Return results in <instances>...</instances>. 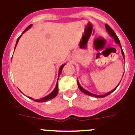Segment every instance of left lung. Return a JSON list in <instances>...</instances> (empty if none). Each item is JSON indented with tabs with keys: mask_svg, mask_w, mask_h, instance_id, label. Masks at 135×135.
<instances>
[{
	"mask_svg": "<svg viewBox=\"0 0 135 135\" xmlns=\"http://www.w3.org/2000/svg\"><path fill=\"white\" fill-rule=\"evenodd\" d=\"M105 30H106V31H108V33H109V35H110V36H111V37H112L113 39H114V40L115 41V42H116V43L117 44H118L119 46H120V48H121V52H122V56H123V58H124V54L123 50H122V46H121L120 42V40H119L118 37H117L116 34L114 33V31H113L111 27H110L108 25H107V24H105ZM124 62H125V60H124ZM123 75H124V74H123ZM120 83H119L118 85L116 86V87H115V88L114 89H112V91H110L108 92V93H105V94H104V95H96V94H93V93H91V92L88 91H87V90L83 88V87L81 85H80L78 79H77V85H78V87H79V88L80 90H81V91L83 92V93H84L85 94L88 95H90V96H92V97H95V98H104V97L107 96V95H108L109 94H110V93H112V92L114 91H115V89H116L117 88L119 84H120Z\"/></svg>",
	"mask_w": 135,
	"mask_h": 135,
	"instance_id": "left-lung-1",
	"label": "left lung"
}]
</instances>
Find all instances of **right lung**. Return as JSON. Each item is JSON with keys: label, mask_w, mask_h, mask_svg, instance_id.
<instances>
[{"label": "right lung", "mask_w": 135, "mask_h": 135, "mask_svg": "<svg viewBox=\"0 0 135 135\" xmlns=\"http://www.w3.org/2000/svg\"><path fill=\"white\" fill-rule=\"evenodd\" d=\"M31 26H32V25H29V26L27 27L26 29H25V31H24L22 33V34H23L24 33H25L26 31H27V30H28L29 29L31 28ZM22 34L21 35V36H19V37H18L17 40V42H16V45H15V48H16L17 45V44H18V42H19V39H20L21 36H22ZM65 64H64V65H61V66H60V69H59V76H58V80H59V76H60V75H61L62 70L63 67H64V66H65ZM58 80H57L56 85V87H55V88H54V89L51 92V93H50V94H48V95H46V96L44 97V98H41V99H33V98H31V97H29V98H30V99H33V100H34L35 102H48V101H49V100H50V99H53V98H54L57 95L58 93H59V87H58Z\"/></svg>", "instance_id": "1"}]
</instances>
